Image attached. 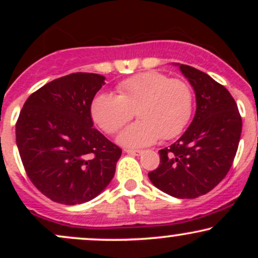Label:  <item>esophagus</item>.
Here are the masks:
<instances>
[{
  "instance_id": "1",
  "label": "esophagus",
  "mask_w": 258,
  "mask_h": 258,
  "mask_svg": "<svg viewBox=\"0 0 258 258\" xmlns=\"http://www.w3.org/2000/svg\"><path fill=\"white\" fill-rule=\"evenodd\" d=\"M125 153L130 154V155H141L143 150H136V149H125Z\"/></svg>"
}]
</instances>
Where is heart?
<instances>
[{"label": "heart", "mask_w": 258, "mask_h": 258, "mask_svg": "<svg viewBox=\"0 0 258 258\" xmlns=\"http://www.w3.org/2000/svg\"><path fill=\"white\" fill-rule=\"evenodd\" d=\"M119 96L99 93L91 105L94 122L115 133L136 115L117 141L126 147H146L159 138L172 139L182 133L193 112V92L186 82L159 72L137 74L117 85Z\"/></svg>", "instance_id": "heart-1"}]
</instances>
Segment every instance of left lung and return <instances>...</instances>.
Instances as JSON below:
<instances>
[{
	"label": "left lung",
	"mask_w": 258,
	"mask_h": 258,
	"mask_svg": "<svg viewBox=\"0 0 258 258\" xmlns=\"http://www.w3.org/2000/svg\"><path fill=\"white\" fill-rule=\"evenodd\" d=\"M174 65L193 87L197 111L178 141L159 150V167L148 176L164 193L194 199L226 177L238 150L242 122L238 105L224 86L193 67Z\"/></svg>",
	"instance_id": "left-lung-1"
}]
</instances>
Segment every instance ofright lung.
<instances>
[{
    "instance_id": "obj_1",
    "label": "right lung",
    "mask_w": 258,
    "mask_h": 258,
    "mask_svg": "<svg viewBox=\"0 0 258 258\" xmlns=\"http://www.w3.org/2000/svg\"><path fill=\"white\" fill-rule=\"evenodd\" d=\"M98 74L76 73L48 82L26 99L16 125L17 147L38 190L78 205L102 193L121 149L93 128L91 104L105 85Z\"/></svg>"
}]
</instances>
